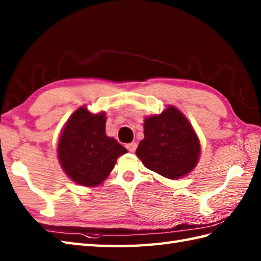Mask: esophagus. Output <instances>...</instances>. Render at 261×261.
Returning <instances> with one entry per match:
<instances>
[{"mask_svg": "<svg viewBox=\"0 0 261 261\" xmlns=\"http://www.w3.org/2000/svg\"><path fill=\"white\" fill-rule=\"evenodd\" d=\"M126 149L131 152H134L136 149H137V143L136 142H131V143H127V145H125Z\"/></svg>", "mask_w": 261, "mask_h": 261, "instance_id": "obj_1", "label": "esophagus"}]
</instances>
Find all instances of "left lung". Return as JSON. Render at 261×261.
I'll use <instances>...</instances> for the list:
<instances>
[{"mask_svg": "<svg viewBox=\"0 0 261 261\" xmlns=\"http://www.w3.org/2000/svg\"><path fill=\"white\" fill-rule=\"evenodd\" d=\"M199 151L190 122L176 108L168 107L162 114L145 120V139L136 153L148 169L176 179L195 167Z\"/></svg>", "mask_w": 261, "mask_h": 261, "instance_id": "left-lung-1", "label": "left lung"}]
</instances>
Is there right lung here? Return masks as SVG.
<instances>
[{
  "label": "right lung",
  "instance_id": "add662e5",
  "mask_svg": "<svg viewBox=\"0 0 261 261\" xmlns=\"http://www.w3.org/2000/svg\"><path fill=\"white\" fill-rule=\"evenodd\" d=\"M126 149L105 135V114L80 108L66 123L58 143V158L71 180L96 186L114 168Z\"/></svg>",
  "mask_w": 261,
  "mask_h": 261
}]
</instances>
